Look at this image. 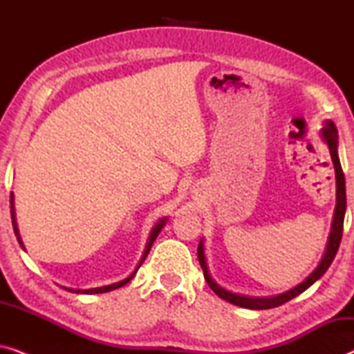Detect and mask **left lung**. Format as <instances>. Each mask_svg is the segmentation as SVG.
<instances>
[{
  "label": "left lung",
  "instance_id": "left-lung-1",
  "mask_svg": "<svg viewBox=\"0 0 354 354\" xmlns=\"http://www.w3.org/2000/svg\"><path fill=\"white\" fill-rule=\"evenodd\" d=\"M337 129L333 122L328 120L326 127L322 129V138L326 140V143L328 145V151H330L332 161H333V167H335V178H337V206H335V214H333V222H332V230H330V236H328V243H327V250L324 253V258L321 261V264L317 266V269L309 275V277L301 282L297 287L288 290L282 295H277V297L272 298H248V297H240V295L230 293L219 287L214 280L209 277V272H207L206 268V259H205V251H203V243L198 245V259H200L203 274H205V279L207 285H209L212 292H214L217 297L225 299L232 304H236V306L241 308H248V309H270V308H277L280 304L290 301V299L298 297L299 293H303L304 290L311 287V285L322 277L326 274V270L330 268L333 258H335L338 246H340L342 241V234H343V221H345V209H346V192H345V176H343L342 171V164L340 159H338V153H337V143H338V135H337Z\"/></svg>",
  "mask_w": 354,
  "mask_h": 354
}]
</instances>
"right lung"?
<instances>
[{"mask_svg": "<svg viewBox=\"0 0 354 354\" xmlns=\"http://www.w3.org/2000/svg\"><path fill=\"white\" fill-rule=\"evenodd\" d=\"M11 217H12V227H14V234H16L17 240H19V243L22 245V241H21V236H19L17 224H16V216H14V198H12V193H11ZM164 224H166V219L159 221L158 224L154 225V229L151 230V235H149V239H148L147 248H145V253H143V256H142V259H140V263H138L137 269H135V272H133V274H130L127 279L120 280V282H118V283H113V285H106V287H100V288H90V290H77L75 293H86V295H91V293H104V292H111V290H115V288H119V287H124L125 283L130 282V280L133 279V275L137 274V270H138L140 266L143 264V261L147 259V256H148V253H149V250H151V245L154 243V240H156V236L159 235V232H161V229H162V227H164ZM22 248H24V246H22ZM67 290H69V292H74V290H72V288H67Z\"/></svg>", "mask_w": 354, "mask_h": 354, "instance_id": "1", "label": "right lung"}]
</instances>
